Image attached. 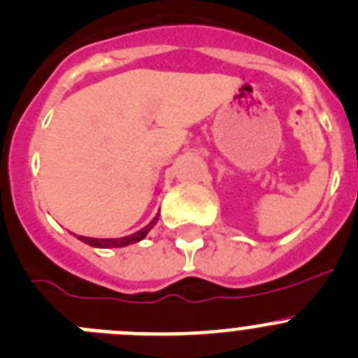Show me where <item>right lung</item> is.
I'll list each match as a JSON object with an SVG mask.
<instances>
[{
	"mask_svg": "<svg viewBox=\"0 0 358 358\" xmlns=\"http://www.w3.org/2000/svg\"><path fill=\"white\" fill-rule=\"evenodd\" d=\"M157 220H159V213H157L155 217H153L152 220H150V224H146L145 228H141L139 231L132 233V235L129 236H122V238H92V236H78L81 242L88 243V245L92 247H96V249H113V247H127L130 245V243H138L141 242L143 238H145L146 235H148L150 229L153 228V226L157 224Z\"/></svg>",
	"mask_w": 358,
	"mask_h": 358,
	"instance_id": "right-lung-1",
	"label": "right lung"
}]
</instances>
